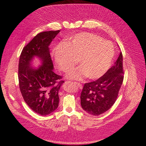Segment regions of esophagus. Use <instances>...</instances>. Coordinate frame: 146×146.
I'll use <instances>...</instances> for the list:
<instances>
[{
  "label": "esophagus",
  "instance_id": "obj_1",
  "mask_svg": "<svg viewBox=\"0 0 146 146\" xmlns=\"http://www.w3.org/2000/svg\"><path fill=\"white\" fill-rule=\"evenodd\" d=\"M74 84L75 85L77 86L79 89H82V88H83V86H82V85H81L80 83H78V82H74Z\"/></svg>",
  "mask_w": 146,
  "mask_h": 146
}]
</instances>
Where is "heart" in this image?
I'll list each match as a JSON object with an SVG mask.
<instances>
[{
    "label": "heart",
    "mask_w": 146,
    "mask_h": 146,
    "mask_svg": "<svg viewBox=\"0 0 146 146\" xmlns=\"http://www.w3.org/2000/svg\"><path fill=\"white\" fill-rule=\"evenodd\" d=\"M114 47L111 42L93 33H82L76 35L68 45H57L54 52L56 62L61 70L67 71L79 59L80 66L71 69L67 78L82 80L86 77L96 79L108 70L113 57Z\"/></svg>",
    "instance_id": "b5f03b06"
}]
</instances>
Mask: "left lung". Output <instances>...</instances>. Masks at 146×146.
I'll use <instances>...</instances> for the list:
<instances>
[{
  "instance_id": "obj_1",
  "label": "left lung",
  "mask_w": 146,
  "mask_h": 146,
  "mask_svg": "<svg viewBox=\"0 0 146 146\" xmlns=\"http://www.w3.org/2000/svg\"><path fill=\"white\" fill-rule=\"evenodd\" d=\"M124 74L121 51L113 66L102 77L84 85L80 95L83 110L93 115H99L110 110L117 100Z\"/></svg>"
}]
</instances>
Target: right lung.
Masks as SVG:
<instances>
[{
    "instance_id": "right-lung-1",
    "label": "right lung",
    "mask_w": 146,
    "mask_h": 146,
    "mask_svg": "<svg viewBox=\"0 0 146 146\" xmlns=\"http://www.w3.org/2000/svg\"><path fill=\"white\" fill-rule=\"evenodd\" d=\"M60 30L38 34L23 48L18 67L19 86L21 94L29 108L41 115H47L58 106V90L64 82L62 76L53 72L49 45ZM34 56L39 57L43 65L37 69L30 66Z\"/></svg>"
}]
</instances>
